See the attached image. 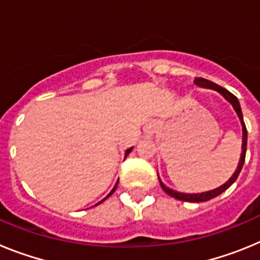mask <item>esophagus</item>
<instances>
[{
    "label": "esophagus",
    "instance_id": "1",
    "mask_svg": "<svg viewBox=\"0 0 260 260\" xmlns=\"http://www.w3.org/2000/svg\"><path fill=\"white\" fill-rule=\"evenodd\" d=\"M156 132V123L155 122H150L148 125L144 127V134H146L147 138H152L155 135Z\"/></svg>",
    "mask_w": 260,
    "mask_h": 260
}]
</instances>
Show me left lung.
Segmentation results:
<instances>
[{"instance_id":"obj_1","label":"left lung","mask_w":260,"mask_h":260,"mask_svg":"<svg viewBox=\"0 0 260 260\" xmlns=\"http://www.w3.org/2000/svg\"><path fill=\"white\" fill-rule=\"evenodd\" d=\"M194 83L197 84V86L199 87H207V88H212V89H216L217 92L221 93L222 96H224L226 100H228L229 103H231L232 105H233L234 110L237 112L238 117H240V121L241 123H242V132H243V138H242V153H241V158H240V162H238V167H237V171L234 172L233 176L229 178L228 182H225L224 185L220 186V187H217V189L215 190H211V191H207V192H201V194H185V192H178V191H174V190L169 189V187H167V186L164 185V183L161 182V180L158 178V181H160V185H161L162 190H164L165 192H167L168 195H171V197H173V198L178 199V201H183V202H207L210 201V199L215 198V197H217V195H220L221 192H224L225 190L228 189V187H231L232 183L234 182V181L237 180V177L240 176V172L241 169H242L243 167V162H245V157H246V147H247V130H246V125H245V122H243V117H242V110H241V107H240V103H238V99L236 98V96L233 95L232 92H229L228 89L222 88V87H220L219 84L213 83V82H211V80H207L204 79V78H195Z\"/></svg>"}]
</instances>
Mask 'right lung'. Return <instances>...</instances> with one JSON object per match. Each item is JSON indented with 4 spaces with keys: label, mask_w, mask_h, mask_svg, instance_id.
<instances>
[{
    "label": "right lung",
    "mask_w": 260,
    "mask_h": 260,
    "mask_svg": "<svg viewBox=\"0 0 260 260\" xmlns=\"http://www.w3.org/2000/svg\"><path fill=\"white\" fill-rule=\"evenodd\" d=\"M132 150H133V148H128V150H126V153H125V156H127V155H128V153L132 152ZM117 185H118V182H117V183H116V186H114L113 189H112V191H110V192H109V194H108V195H107V197H105V199H107V198H109L110 195H112V194H113V192H114V191H116V189H117ZM105 199H103V201H105ZM103 201H102V202H103ZM102 202H99V203H98V204H100V203H102Z\"/></svg>",
    "instance_id": "obj_1"
}]
</instances>
